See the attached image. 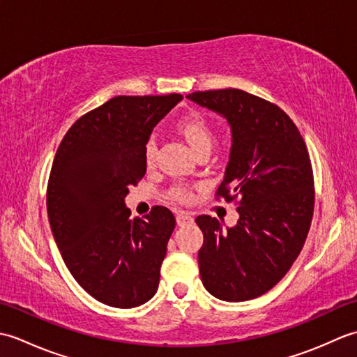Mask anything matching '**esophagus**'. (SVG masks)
<instances>
[{"mask_svg":"<svg viewBox=\"0 0 357 357\" xmlns=\"http://www.w3.org/2000/svg\"><path fill=\"white\" fill-rule=\"evenodd\" d=\"M193 221H195L193 216L187 215V213H178V216H176V222H178L179 227L190 225V224H193Z\"/></svg>","mask_w":357,"mask_h":357,"instance_id":"1","label":"esophagus"}]
</instances>
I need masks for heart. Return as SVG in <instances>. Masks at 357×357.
I'll return each instance as SVG.
<instances>
[{"mask_svg": "<svg viewBox=\"0 0 357 357\" xmlns=\"http://www.w3.org/2000/svg\"><path fill=\"white\" fill-rule=\"evenodd\" d=\"M176 127H178V132L184 136L196 153H201L204 150L211 149V144L215 141V132L213 128H211L207 118L202 116L201 113L198 112L188 113V115L183 116L178 121ZM156 150H158L156 141L153 136H151V138L147 139L146 146H144V159H146L147 165H153L155 158H156ZM169 196L178 202H190L193 198V193L190 190V187L176 184L169 190Z\"/></svg>", "mask_w": 357, "mask_h": 357, "instance_id": "heart-1", "label": "heart"}]
</instances>
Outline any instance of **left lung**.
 Wrapping results in <instances>:
<instances>
[{"label": "left lung", "mask_w": 357, "mask_h": 357, "mask_svg": "<svg viewBox=\"0 0 357 357\" xmlns=\"http://www.w3.org/2000/svg\"><path fill=\"white\" fill-rule=\"evenodd\" d=\"M221 113L231 127V151L216 201L238 206L234 227L195 219L204 233L198 253L204 287L218 299L241 302L271 290L305 244L314 210V179L299 128L287 113L239 89L187 95Z\"/></svg>", "instance_id": "obj_1"}]
</instances>
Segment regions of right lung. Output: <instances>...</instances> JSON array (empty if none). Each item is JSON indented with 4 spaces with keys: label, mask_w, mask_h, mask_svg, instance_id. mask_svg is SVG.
Instances as JSON below:
<instances>
[{
    "label": "right lung",
    "mask_w": 357,
    "mask_h": 357,
    "mask_svg": "<svg viewBox=\"0 0 357 357\" xmlns=\"http://www.w3.org/2000/svg\"><path fill=\"white\" fill-rule=\"evenodd\" d=\"M183 95L115 96L66 133L47 183V215L67 268L105 305L132 308L153 298L176 225L155 206L132 219L124 198L146 174L144 146Z\"/></svg>",
    "instance_id": "1"
}]
</instances>
